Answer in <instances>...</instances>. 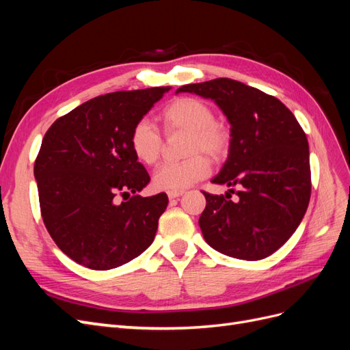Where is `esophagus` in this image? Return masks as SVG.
I'll return each mask as SVG.
<instances>
[{"label":"esophagus","mask_w":350,"mask_h":350,"mask_svg":"<svg viewBox=\"0 0 350 350\" xmlns=\"http://www.w3.org/2000/svg\"><path fill=\"white\" fill-rule=\"evenodd\" d=\"M183 194H184V191H169V193H167V197H169V200H174V198L181 197Z\"/></svg>","instance_id":"obj_1"}]
</instances>
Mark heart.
<instances>
[{
	"label": "heart",
	"mask_w": 350,
	"mask_h": 350,
	"mask_svg": "<svg viewBox=\"0 0 350 350\" xmlns=\"http://www.w3.org/2000/svg\"><path fill=\"white\" fill-rule=\"evenodd\" d=\"M165 133H188L187 161L166 163L153 175V187L161 191H184L210 174V162L203 154L219 161L228 153L230 135L225 125L216 121L208 105L196 98H178L159 113ZM163 140L157 126L149 121L137 122L130 134V147L137 161L146 166L157 163Z\"/></svg>",
	"instance_id": "b5f03b06"
}]
</instances>
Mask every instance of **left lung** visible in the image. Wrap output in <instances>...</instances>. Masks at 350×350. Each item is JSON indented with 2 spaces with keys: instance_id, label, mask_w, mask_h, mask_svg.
Wrapping results in <instances>:
<instances>
[{
  "instance_id": "8db88e82",
  "label": "left lung",
  "mask_w": 350,
  "mask_h": 350,
  "mask_svg": "<svg viewBox=\"0 0 350 350\" xmlns=\"http://www.w3.org/2000/svg\"><path fill=\"white\" fill-rule=\"evenodd\" d=\"M215 100L230 124L229 156L211 183L238 187V201L203 193L198 225L206 242L225 256L256 261L288 241L308 208V140L295 115L270 94L232 79L179 88Z\"/></svg>"
}]
</instances>
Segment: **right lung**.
Masks as SVG:
<instances>
[{"instance_id":"add662e5","label":"right lung","mask_w":350,"mask_h":350,"mask_svg":"<svg viewBox=\"0 0 350 350\" xmlns=\"http://www.w3.org/2000/svg\"><path fill=\"white\" fill-rule=\"evenodd\" d=\"M169 90L93 98L58 118L42 140L35 162L42 219L58 248L84 267L115 269L152 245L167 196H139L150 176L130 134ZM125 195L131 198L120 202Z\"/></svg>"}]
</instances>
